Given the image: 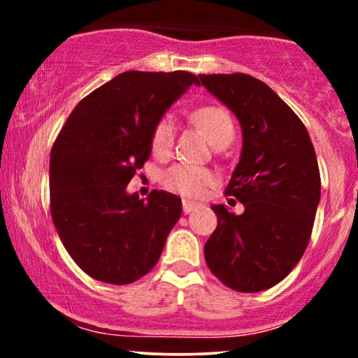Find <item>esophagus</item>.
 Segmentation results:
<instances>
[{
	"instance_id": "obj_1",
	"label": "esophagus",
	"mask_w": 358,
	"mask_h": 358,
	"mask_svg": "<svg viewBox=\"0 0 358 358\" xmlns=\"http://www.w3.org/2000/svg\"><path fill=\"white\" fill-rule=\"evenodd\" d=\"M182 205H183V212H185V213H190V212L195 210L196 207H199V203L192 202V200H183Z\"/></svg>"
}]
</instances>
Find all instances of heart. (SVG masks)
<instances>
[{"label":"heart","mask_w":358,"mask_h":358,"mask_svg":"<svg viewBox=\"0 0 358 358\" xmlns=\"http://www.w3.org/2000/svg\"><path fill=\"white\" fill-rule=\"evenodd\" d=\"M192 119L196 126L205 131L213 146H227L236 134L234 119L227 109L222 106H202L192 113ZM176 127L171 117H162L151 131V151L156 158H168L175 146ZM215 176L210 170L202 166L176 163L163 173V185L168 190L185 196L202 195L205 188L213 183Z\"/></svg>","instance_id":"1"}]
</instances>
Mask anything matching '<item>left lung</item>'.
Returning a JSON list of instances; mask_svg holds the SVG:
<instances>
[{
	"mask_svg": "<svg viewBox=\"0 0 358 358\" xmlns=\"http://www.w3.org/2000/svg\"><path fill=\"white\" fill-rule=\"evenodd\" d=\"M199 77L236 114L244 139L224 192L244 205V213L213 205L217 229L205 244V261L234 291L269 289L298 264L313 231L322 192L313 143L301 119L264 82L248 73Z\"/></svg>",
	"mask_w": 358,
	"mask_h": 358,
	"instance_id": "8db88e82",
	"label": "left lung"
}]
</instances>
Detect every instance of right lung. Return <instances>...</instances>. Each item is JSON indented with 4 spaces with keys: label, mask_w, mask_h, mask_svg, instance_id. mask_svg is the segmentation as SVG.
Masks as SVG:
<instances>
[{
    "label": "right lung",
    "mask_w": 358,
    "mask_h": 358,
    "mask_svg": "<svg viewBox=\"0 0 358 358\" xmlns=\"http://www.w3.org/2000/svg\"><path fill=\"white\" fill-rule=\"evenodd\" d=\"M199 84L190 72L129 71L85 96L53 143L50 213L76 264L97 281L129 285L150 273L182 200L126 187L151 155V131L180 96Z\"/></svg>",
    "instance_id": "obj_1"
}]
</instances>
